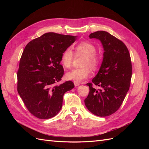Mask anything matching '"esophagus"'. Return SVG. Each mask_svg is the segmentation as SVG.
<instances>
[{"label":"esophagus","mask_w":149,"mask_h":149,"mask_svg":"<svg viewBox=\"0 0 149 149\" xmlns=\"http://www.w3.org/2000/svg\"><path fill=\"white\" fill-rule=\"evenodd\" d=\"M74 84L75 86H78L80 85V84L79 83H77V82H76V81H74Z\"/></svg>","instance_id":"esophagus-1"}]
</instances>
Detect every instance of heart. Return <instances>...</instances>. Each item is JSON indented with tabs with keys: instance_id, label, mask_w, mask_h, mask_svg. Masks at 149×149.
<instances>
[{
	"instance_id": "obj_1",
	"label": "heart",
	"mask_w": 149,
	"mask_h": 149,
	"mask_svg": "<svg viewBox=\"0 0 149 149\" xmlns=\"http://www.w3.org/2000/svg\"><path fill=\"white\" fill-rule=\"evenodd\" d=\"M75 52L77 55L85 56L81 68H76L68 72L66 74L67 79L72 80L77 83L82 82L91 75V71L89 66L93 69H96L100 65V58L96 52V47L91 43L81 42L75 47ZM74 55L71 49H66L62 53L61 57V63L64 67L69 68L73 63Z\"/></svg>"
}]
</instances>
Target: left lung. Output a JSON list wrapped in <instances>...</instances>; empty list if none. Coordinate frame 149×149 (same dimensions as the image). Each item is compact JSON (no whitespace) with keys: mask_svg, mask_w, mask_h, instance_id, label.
<instances>
[{"mask_svg":"<svg viewBox=\"0 0 149 149\" xmlns=\"http://www.w3.org/2000/svg\"><path fill=\"white\" fill-rule=\"evenodd\" d=\"M89 37L100 40L104 53L100 70L92 79L101 89L97 90L92 83H88L90 91L84 103L93 114L106 117L118 111L129 91L132 77L130 56L125 44L107 31H97Z\"/></svg>","mask_w":149,"mask_h":149,"instance_id":"obj_1","label":"left lung"}]
</instances>
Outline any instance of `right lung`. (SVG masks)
Segmentation results:
<instances>
[{
	"label": "right lung",
	"mask_w": 149,
	"mask_h": 149,
	"mask_svg": "<svg viewBox=\"0 0 149 149\" xmlns=\"http://www.w3.org/2000/svg\"><path fill=\"white\" fill-rule=\"evenodd\" d=\"M77 36L46 33L26 45L17 72V91L29 112L41 119L55 116L63 104L64 94L74 87L61 80L64 70L60 65L62 53Z\"/></svg>",
	"instance_id": "add662e5"
}]
</instances>
